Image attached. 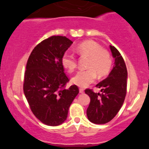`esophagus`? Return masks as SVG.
<instances>
[{
	"label": "esophagus",
	"instance_id": "1",
	"mask_svg": "<svg viewBox=\"0 0 149 149\" xmlns=\"http://www.w3.org/2000/svg\"><path fill=\"white\" fill-rule=\"evenodd\" d=\"M79 92H80V93H84V90H83V88H80Z\"/></svg>",
	"mask_w": 149,
	"mask_h": 149
}]
</instances>
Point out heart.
Segmentation results:
<instances>
[{"instance_id":"1","label":"heart","mask_w":149,"mask_h":149,"mask_svg":"<svg viewBox=\"0 0 149 149\" xmlns=\"http://www.w3.org/2000/svg\"><path fill=\"white\" fill-rule=\"evenodd\" d=\"M76 52L81 57H88L87 70L78 71L72 78V83L80 88H85L93 83L97 74L102 77L108 74L112 66V58L107 49L93 40H86L79 44ZM61 64L69 71L72 73L77 67L76 56L69 52H66L61 58Z\"/></svg>"}]
</instances>
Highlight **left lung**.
I'll list each match as a JSON object with an SVG mask.
<instances>
[{
  "instance_id": "1",
  "label": "left lung",
  "mask_w": 149,
  "mask_h": 149,
  "mask_svg": "<svg viewBox=\"0 0 149 149\" xmlns=\"http://www.w3.org/2000/svg\"><path fill=\"white\" fill-rule=\"evenodd\" d=\"M115 59L114 66L109 75L96 85L102 93L86 89L85 92L90 97L87 116L90 122L105 124L113 118L123 104L127 92V71L125 63L119 51L110 45Z\"/></svg>"
}]
</instances>
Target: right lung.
<instances>
[{"instance_id":"right-lung-1","label":"right lung","mask_w":149,"mask_h":149,"mask_svg":"<svg viewBox=\"0 0 149 149\" xmlns=\"http://www.w3.org/2000/svg\"><path fill=\"white\" fill-rule=\"evenodd\" d=\"M72 43L66 37L53 36L38 44L27 61L24 93L34 116L47 125L57 126L66 120L79 92L76 85L66 89L69 79L61 64Z\"/></svg>"}]
</instances>
